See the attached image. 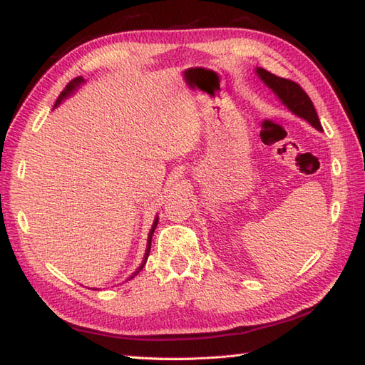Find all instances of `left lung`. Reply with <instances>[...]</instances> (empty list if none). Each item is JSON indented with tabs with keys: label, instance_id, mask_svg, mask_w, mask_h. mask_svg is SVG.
<instances>
[{
	"label": "left lung",
	"instance_id": "8db88e82",
	"mask_svg": "<svg viewBox=\"0 0 365 365\" xmlns=\"http://www.w3.org/2000/svg\"><path fill=\"white\" fill-rule=\"evenodd\" d=\"M255 72H257L259 78L274 92V94L279 97V100H281V102L289 108L293 114H297L298 118L307 120L314 128L320 131L323 130L312 100L309 98V96L302 91V88L298 83L287 78H281V76H276L262 67L255 68Z\"/></svg>",
	"mask_w": 365,
	"mask_h": 365
}]
</instances>
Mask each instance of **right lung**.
<instances>
[{
	"instance_id": "add662e5",
	"label": "right lung",
	"mask_w": 365,
	"mask_h": 365,
	"mask_svg": "<svg viewBox=\"0 0 365 365\" xmlns=\"http://www.w3.org/2000/svg\"><path fill=\"white\" fill-rule=\"evenodd\" d=\"M84 83V78H81V76H76V78H73L71 83L67 84L66 86V89L61 92L59 94V97H58V100H56V103H54V108H56L61 102H63V100H66L67 97H71L73 92L78 89L81 84ZM157 224H158V216L157 218H155V221H153V226H152V229H150V232H149V238H147V250H145V254H144V260H143V263H141V267H139L133 274L130 276V279H133L139 271H141L143 268H144V265H145V262H147V257H149V252H150V245H152V235H153V232H155V229H157Z\"/></svg>"
}]
</instances>
